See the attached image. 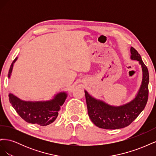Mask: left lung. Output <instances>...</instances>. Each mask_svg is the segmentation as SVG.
<instances>
[{
  "mask_svg": "<svg viewBox=\"0 0 156 156\" xmlns=\"http://www.w3.org/2000/svg\"><path fill=\"white\" fill-rule=\"evenodd\" d=\"M131 58L139 61L142 66L143 77L137 95L133 100L120 107L111 106L102 101L92 98L85 90L88 116L96 126L102 129H116L128 126L142 112L148 99L149 73L140 55L133 48H131Z\"/></svg>",
  "mask_w": 156,
  "mask_h": 156,
  "instance_id": "8db88e82",
  "label": "left lung"
}]
</instances>
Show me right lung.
Wrapping results in <instances>:
<instances>
[{"mask_svg": "<svg viewBox=\"0 0 156 156\" xmlns=\"http://www.w3.org/2000/svg\"><path fill=\"white\" fill-rule=\"evenodd\" d=\"M17 58L13 60L8 72V77H10L13 64ZM67 94L60 92L55 96L53 100L48 101H25L18 98L9 94V100L14 109L22 119L28 123L36 124L41 126H48L56 120L60 106L63 105Z\"/></svg>", "mask_w": 156, "mask_h": 156, "instance_id": "obj_1", "label": "right lung"}]
</instances>
